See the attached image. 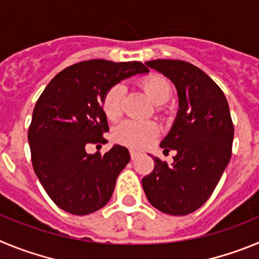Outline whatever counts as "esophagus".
I'll list each match as a JSON object with an SVG mask.
<instances>
[{
	"instance_id": "1",
	"label": "esophagus",
	"mask_w": 259,
	"mask_h": 259,
	"mask_svg": "<svg viewBox=\"0 0 259 259\" xmlns=\"http://www.w3.org/2000/svg\"><path fill=\"white\" fill-rule=\"evenodd\" d=\"M139 155H141V153L137 152V151L130 150V157H132V160H135V158H138Z\"/></svg>"
}]
</instances>
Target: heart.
<instances>
[{
	"label": "heart",
	"instance_id": "obj_1",
	"mask_svg": "<svg viewBox=\"0 0 259 259\" xmlns=\"http://www.w3.org/2000/svg\"><path fill=\"white\" fill-rule=\"evenodd\" d=\"M142 88L155 104H164L171 97V86L161 76H151L142 81ZM125 85L111 86L103 98V111L109 120H117L124 111ZM158 125L153 121L126 120L115 129V139L132 148H146L158 135Z\"/></svg>",
	"mask_w": 259,
	"mask_h": 259
}]
</instances>
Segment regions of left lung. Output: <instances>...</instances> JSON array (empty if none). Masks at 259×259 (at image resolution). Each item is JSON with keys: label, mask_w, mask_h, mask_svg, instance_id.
<instances>
[{"label": "left lung", "mask_w": 259, "mask_h": 259, "mask_svg": "<svg viewBox=\"0 0 259 259\" xmlns=\"http://www.w3.org/2000/svg\"><path fill=\"white\" fill-rule=\"evenodd\" d=\"M146 66L174 83L178 112L160 143L164 152H177L173 164L152 157L155 167L142 179V186L156 209L186 215L210 197L230 162L234 141L230 108L220 86L191 63L157 59Z\"/></svg>", "instance_id": "left-lung-1"}]
</instances>
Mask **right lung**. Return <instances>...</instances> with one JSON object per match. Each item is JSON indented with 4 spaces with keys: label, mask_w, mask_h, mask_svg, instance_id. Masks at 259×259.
<instances>
[{
    "label": "right lung",
    "mask_w": 259,
    "mask_h": 259,
    "mask_svg": "<svg viewBox=\"0 0 259 259\" xmlns=\"http://www.w3.org/2000/svg\"><path fill=\"white\" fill-rule=\"evenodd\" d=\"M141 62L92 59L67 67L38 98L28 130L34 173L50 199L64 211L86 215L103 208L130 155L120 144L106 152H86L106 143L103 98L111 86L147 73Z\"/></svg>",
    "instance_id": "1"
}]
</instances>
